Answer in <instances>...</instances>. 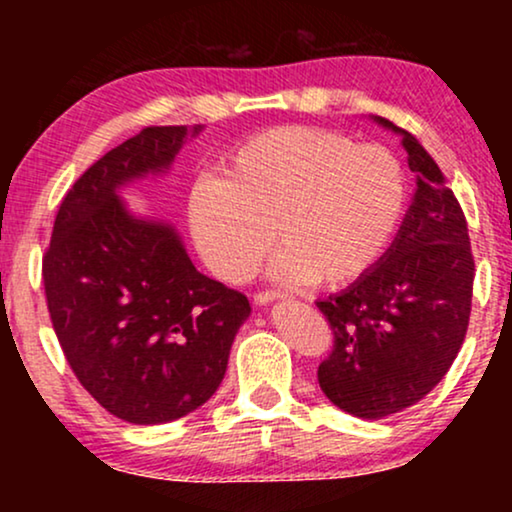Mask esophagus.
<instances>
[{
    "label": "esophagus",
    "mask_w": 512,
    "mask_h": 512,
    "mask_svg": "<svg viewBox=\"0 0 512 512\" xmlns=\"http://www.w3.org/2000/svg\"><path fill=\"white\" fill-rule=\"evenodd\" d=\"M276 298H284V293L274 291V289H264V291L255 293V303H260V305L272 303V301H276Z\"/></svg>",
    "instance_id": "1"
}]
</instances>
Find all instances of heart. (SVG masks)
Wrapping results in <instances>:
<instances>
[{
    "label": "heart",
    "instance_id": "b5f03b06",
    "mask_svg": "<svg viewBox=\"0 0 512 512\" xmlns=\"http://www.w3.org/2000/svg\"><path fill=\"white\" fill-rule=\"evenodd\" d=\"M407 195V168L387 146L356 144L334 129L274 127L240 144L223 178L192 185L187 219L221 279H248L276 233V279L337 289L380 262Z\"/></svg>",
    "mask_w": 512,
    "mask_h": 512
}]
</instances>
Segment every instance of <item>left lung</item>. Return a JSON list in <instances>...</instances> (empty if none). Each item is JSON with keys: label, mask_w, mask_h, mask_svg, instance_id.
I'll return each instance as SVG.
<instances>
[{"label": "left lung", "mask_w": 512, "mask_h": 512, "mask_svg": "<svg viewBox=\"0 0 512 512\" xmlns=\"http://www.w3.org/2000/svg\"><path fill=\"white\" fill-rule=\"evenodd\" d=\"M402 134L416 195L395 243L354 286L317 301L334 344L317 368L322 392L358 419L411 407L445 378L472 313L474 255L464 211L443 170Z\"/></svg>", "instance_id": "8db88e82"}]
</instances>
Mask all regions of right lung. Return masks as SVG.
Here are the masks:
<instances>
[{
    "mask_svg": "<svg viewBox=\"0 0 512 512\" xmlns=\"http://www.w3.org/2000/svg\"><path fill=\"white\" fill-rule=\"evenodd\" d=\"M187 134V125L144 127L98 158L64 195L43 255L69 368L103 409L139 426L202 407L250 315L245 293L197 272L173 228L134 219L115 197L132 178L168 168Z\"/></svg>",
    "mask_w": 512,
    "mask_h": 512,
    "instance_id": "obj_1",
    "label": "right lung"
}]
</instances>
